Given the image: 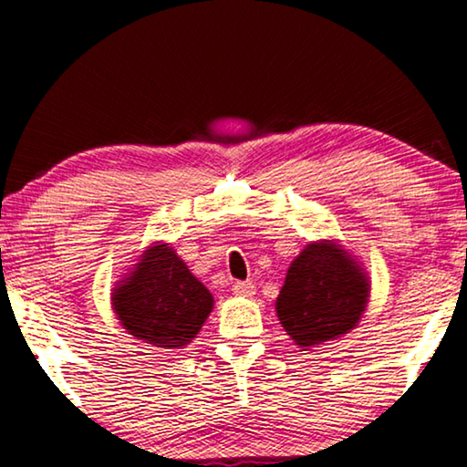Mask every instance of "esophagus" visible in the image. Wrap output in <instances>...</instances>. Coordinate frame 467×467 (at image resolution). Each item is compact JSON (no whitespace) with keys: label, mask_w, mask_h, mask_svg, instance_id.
<instances>
[{"label":"esophagus","mask_w":467,"mask_h":467,"mask_svg":"<svg viewBox=\"0 0 467 467\" xmlns=\"http://www.w3.org/2000/svg\"><path fill=\"white\" fill-rule=\"evenodd\" d=\"M232 289L235 296H242V297L254 296V285L251 283V280H235V283L232 285Z\"/></svg>","instance_id":"1"}]
</instances>
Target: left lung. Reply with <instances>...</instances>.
Wrapping results in <instances>:
<instances>
[{
    "label": "left lung",
    "mask_w": 467,
    "mask_h": 467,
    "mask_svg": "<svg viewBox=\"0 0 467 467\" xmlns=\"http://www.w3.org/2000/svg\"><path fill=\"white\" fill-rule=\"evenodd\" d=\"M368 278L334 242L308 244L293 261L276 299V315L299 347L347 334L368 304Z\"/></svg>",
    "instance_id": "left-lung-1"
}]
</instances>
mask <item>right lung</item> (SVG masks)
<instances>
[{
    "mask_svg": "<svg viewBox=\"0 0 467 467\" xmlns=\"http://www.w3.org/2000/svg\"><path fill=\"white\" fill-rule=\"evenodd\" d=\"M123 327L155 347L181 348L202 329L213 296L168 244L149 248L112 296Z\"/></svg>",
    "mask_w": 467,
    "mask_h": 467,
    "instance_id": "1",
    "label": "right lung"
}]
</instances>
